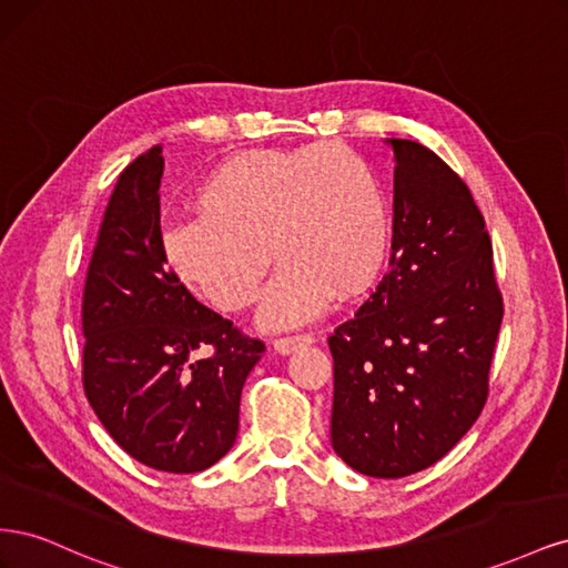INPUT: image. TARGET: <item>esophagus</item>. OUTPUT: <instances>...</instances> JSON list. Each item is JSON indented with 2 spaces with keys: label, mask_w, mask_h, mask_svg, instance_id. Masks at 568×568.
Wrapping results in <instances>:
<instances>
[{
  "label": "esophagus",
  "mask_w": 568,
  "mask_h": 568,
  "mask_svg": "<svg viewBox=\"0 0 568 568\" xmlns=\"http://www.w3.org/2000/svg\"><path fill=\"white\" fill-rule=\"evenodd\" d=\"M311 343H315L313 334H296V336H286V338L274 341V351H277L280 355H291L298 348L311 346Z\"/></svg>",
  "instance_id": "obj_1"
}]
</instances>
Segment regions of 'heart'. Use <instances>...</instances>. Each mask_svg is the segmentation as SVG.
Segmentation results:
<instances>
[{
  "label": "heart",
  "instance_id": "obj_1",
  "mask_svg": "<svg viewBox=\"0 0 568 568\" xmlns=\"http://www.w3.org/2000/svg\"><path fill=\"white\" fill-rule=\"evenodd\" d=\"M196 213L159 234L165 267L225 313L261 291L270 253L280 267L257 311L263 329L320 317L382 277L393 244L390 209L376 170L343 144L244 151L196 189Z\"/></svg>",
  "mask_w": 568,
  "mask_h": 568
}]
</instances>
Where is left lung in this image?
Masks as SVG:
<instances>
[{
	"mask_svg": "<svg viewBox=\"0 0 568 568\" xmlns=\"http://www.w3.org/2000/svg\"><path fill=\"white\" fill-rule=\"evenodd\" d=\"M393 149V244L384 280L329 336L332 448L355 471L432 467L486 405L503 324L493 246L471 192L432 149Z\"/></svg>",
	"mask_w": 568,
	"mask_h": 568,
	"instance_id": "1",
	"label": "left lung"
}]
</instances>
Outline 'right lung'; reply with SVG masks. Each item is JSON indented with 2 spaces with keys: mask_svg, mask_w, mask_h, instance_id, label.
Instances as JSON below:
<instances>
[{
  "mask_svg": "<svg viewBox=\"0 0 568 568\" xmlns=\"http://www.w3.org/2000/svg\"><path fill=\"white\" fill-rule=\"evenodd\" d=\"M161 178L163 153L151 146L109 199L82 296V382L130 457L196 474L234 445L242 388L265 346L201 305L165 267Z\"/></svg>",
  "mask_w": 568,
  "mask_h": 568,
  "instance_id": "obj_1",
  "label": "right lung"
}]
</instances>
